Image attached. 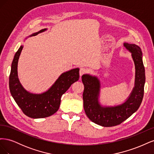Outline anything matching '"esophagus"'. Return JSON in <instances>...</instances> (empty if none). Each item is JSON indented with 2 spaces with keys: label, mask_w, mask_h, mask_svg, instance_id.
I'll list each match as a JSON object with an SVG mask.
<instances>
[{
  "label": "esophagus",
  "mask_w": 154,
  "mask_h": 154,
  "mask_svg": "<svg viewBox=\"0 0 154 154\" xmlns=\"http://www.w3.org/2000/svg\"><path fill=\"white\" fill-rule=\"evenodd\" d=\"M87 72V69L85 67H81L80 69V75L82 76L83 74H85Z\"/></svg>",
  "instance_id": "esophagus-1"
}]
</instances>
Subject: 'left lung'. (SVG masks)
Returning a JSON list of instances; mask_svg holds the SVG:
<instances>
[{
	"instance_id": "1",
	"label": "left lung",
	"mask_w": 154,
	"mask_h": 154,
	"mask_svg": "<svg viewBox=\"0 0 154 154\" xmlns=\"http://www.w3.org/2000/svg\"><path fill=\"white\" fill-rule=\"evenodd\" d=\"M123 45L132 53L136 68L134 87L124 103L116 106H102L99 101L101 87L99 79L88 74L82 76L84 85L83 100L85 114L92 122L102 127H114L123 122L137 110L143 98L145 71L141 49L136 44L124 43Z\"/></svg>"
}]
</instances>
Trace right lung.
<instances>
[{"label":"right lung","instance_id":"1","mask_svg":"<svg viewBox=\"0 0 154 154\" xmlns=\"http://www.w3.org/2000/svg\"><path fill=\"white\" fill-rule=\"evenodd\" d=\"M46 30L47 29H41L28 37L37 35ZM22 49L23 45H20L12 62L9 79L11 94L24 114L28 117L34 119L49 117L58 110L62 96L73 83L79 80L80 69H72L62 73L54 84L45 92L32 94L22 87L18 78V62Z\"/></svg>","mask_w":154,"mask_h":154}]
</instances>
